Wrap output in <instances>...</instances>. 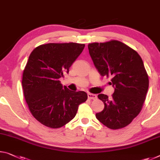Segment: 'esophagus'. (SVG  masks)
I'll use <instances>...</instances> for the list:
<instances>
[{
    "label": "esophagus",
    "mask_w": 160,
    "mask_h": 160,
    "mask_svg": "<svg viewBox=\"0 0 160 160\" xmlns=\"http://www.w3.org/2000/svg\"><path fill=\"white\" fill-rule=\"evenodd\" d=\"M88 97L90 100H95V99H97V95H95V94H92V93H88Z\"/></svg>",
    "instance_id": "obj_1"
}]
</instances>
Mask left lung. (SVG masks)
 <instances>
[{"label":"left lung","mask_w":160,"mask_h":160,"mask_svg":"<svg viewBox=\"0 0 160 160\" xmlns=\"http://www.w3.org/2000/svg\"><path fill=\"white\" fill-rule=\"evenodd\" d=\"M88 50L94 65L102 76L112 77L115 88L112 98L104 94L98 98L105 105L96 118L112 130L125 128L140 112L149 88L148 73L135 50L118 40L93 42Z\"/></svg>","instance_id":"8db88e82"}]
</instances>
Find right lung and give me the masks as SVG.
I'll list each match as a JSON object with an SVG mask.
<instances>
[{
    "instance_id": "right-lung-1",
    "label": "right lung",
    "mask_w": 160,
    "mask_h": 160,
    "mask_svg": "<svg viewBox=\"0 0 160 160\" xmlns=\"http://www.w3.org/2000/svg\"><path fill=\"white\" fill-rule=\"evenodd\" d=\"M85 44L48 43L30 53L22 73L25 101L32 116L42 125L60 128L75 118L88 99L84 91L73 92L59 80L82 52Z\"/></svg>"
}]
</instances>
